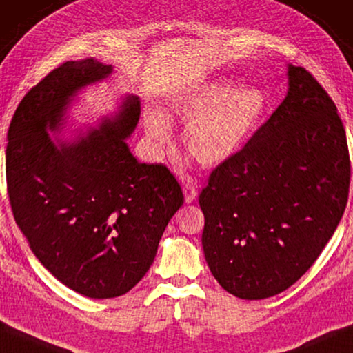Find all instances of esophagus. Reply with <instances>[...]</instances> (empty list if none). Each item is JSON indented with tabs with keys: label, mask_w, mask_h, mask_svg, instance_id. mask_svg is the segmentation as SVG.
Returning a JSON list of instances; mask_svg holds the SVG:
<instances>
[{
	"label": "esophagus",
	"mask_w": 353,
	"mask_h": 353,
	"mask_svg": "<svg viewBox=\"0 0 353 353\" xmlns=\"http://www.w3.org/2000/svg\"><path fill=\"white\" fill-rule=\"evenodd\" d=\"M183 194H185V203H193L198 196V192L193 183H185V185H183Z\"/></svg>",
	"instance_id": "obj_1"
}]
</instances>
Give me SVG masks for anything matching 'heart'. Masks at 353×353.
<instances>
[{"label":"heart","instance_id":"heart-1","mask_svg":"<svg viewBox=\"0 0 353 353\" xmlns=\"http://www.w3.org/2000/svg\"><path fill=\"white\" fill-rule=\"evenodd\" d=\"M268 112V97L259 87L239 88L212 79L172 99L170 117L188 120L182 145L204 166H217L238 154ZM147 138L155 149L171 141L170 122L157 112L145 115Z\"/></svg>","mask_w":353,"mask_h":353}]
</instances>
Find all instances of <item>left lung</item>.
<instances>
[{"label": "left lung", "mask_w": 353, "mask_h": 353, "mask_svg": "<svg viewBox=\"0 0 353 353\" xmlns=\"http://www.w3.org/2000/svg\"><path fill=\"white\" fill-rule=\"evenodd\" d=\"M288 92L199 193L212 276L243 299L274 296L314 265L343 217L350 159L338 108L301 66Z\"/></svg>", "instance_id": "left-lung-1"}]
</instances>
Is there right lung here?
Listing matches in <instances>:
<instances>
[{"instance_id":"1","label":"right lung","mask_w":353,"mask_h":353,"mask_svg":"<svg viewBox=\"0 0 353 353\" xmlns=\"http://www.w3.org/2000/svg\"><path fill=\"white\" fill-rule=\"evenodd\" d=\"M112 66L66 61L25 94L10 120L6 181L15 222L42 266L88 298H115L145 276L166 225L183 204L165 165L139 163L125 139L138 125V97L74 143L55 144L77 90Z\"/></svg>"}]
</instances>
